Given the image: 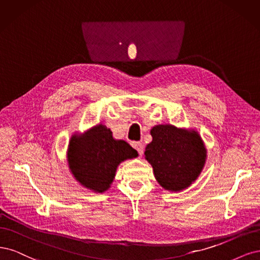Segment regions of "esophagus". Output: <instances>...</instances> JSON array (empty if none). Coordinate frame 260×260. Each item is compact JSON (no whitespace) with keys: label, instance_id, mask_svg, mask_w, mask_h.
<instances>
[{"label":"esophagus","instance_id":"esophagus-1","mask_svg":"<svg viewBox=\"0 0 260 260\" xmlns=\"http://www.w3.org/2000/svg\"><path fill=\"white\" fill-rule=\"evenodd\" d=\"M132 147L134 149H136L140 155L144 153V145H142L141 142H139V141H133L132 142Z\"/></svg>","mask_w":260,"mask_h":260}]
</instances>
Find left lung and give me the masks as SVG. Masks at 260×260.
<instances>
[{
  "instance_id": "1",
  "label": "left lung",
  "mask_w": 260,
  "mask_h": 260,
  "mask_svg": "<svg viewBox=\"0 0 260 260\" xmlns=\"http://www.w3.org/2000/svg\"><path fill=\"white\" fill-rule=\"evenodd\" d=\"M152 141L147 145L145 158L151 164L156 181L164 190L187 189L202 173L207 150L194 128L158 124L150 131Z\"/></svg>"
}]
</instances>
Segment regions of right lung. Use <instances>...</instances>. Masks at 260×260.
I'll return each mask as SVG.
<instances>
[{"instance_id":"obj_1","label":"right lung","mask_w":260,"mask_h":260,"mask_svg":"<svg viewBox=\"0 0 260 260\" xmlns=\"http://www.w3.org/2000/svg\"><path fill=\"white\" fill-rule=\"evenodd\" d=\"M66 156L71 175L82 187L104 193L110 189L119 165L138 153L125 140L113 138L106 125L97 124L73 134Z\"/></svg>"}]
</instances>
